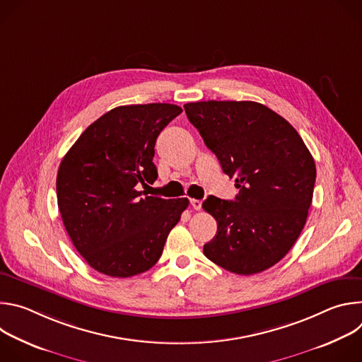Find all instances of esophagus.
<instances>
[{
  "label": "esophagus",
  "mask_w": 362,
  "mask_h": 362,
  "mask_svg": "<svg viewBox=\"0 0 362 362\" xmlns=\"http://www.w3.org/2000/svg\"><path fill=\"white\" fill-rule=\"evenodd\" d=\"M190 204H192V208L194 211H200L202 209V200H199V199H190Z\"/></svg>",
  "instance_id": "obj_1"
}]
</instances>
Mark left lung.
Returning a JSON list of instances; mask_svg holds the SVG:
<instances>
[{"mask_svg": "<svg viewBox=\"0 0 362 362\" xmlns=\"http://www.w3.org/2000/svg\"><path fill=\"white\" fill-rule=\"evenodd\" d=\"M185 112L239 189L235 200L203 202L218 222L204 256L238 275L267 271L305 226L317 177L313 154L298 132L261 103L197 101Z\"/></svg>", "mask_w": 362, "mask_h": 362, "instance_id": "1", "label": "left lung"}]
</instances>
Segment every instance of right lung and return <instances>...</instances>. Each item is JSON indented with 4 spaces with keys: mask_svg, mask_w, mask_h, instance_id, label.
<instances>
[{
    "mask_svg": "<svg viewBox=\"0 0 362 362\" xmlns=\"http://www.w3.org/2000/svg\"><path fill=\"white\" fill-rule=\"evenodd\" d=\"M180 113L169 103L116 107L91 123L63 158L57 173L62 219L97 272L129 278L148 271L187 208V197L140 190L158 179L154 144Z\"/></svg>",
    "mask_w": 362,
    "mask_h": 362,
    "instance_id": "1",
    "label": "right lung"
}]
</instances>
